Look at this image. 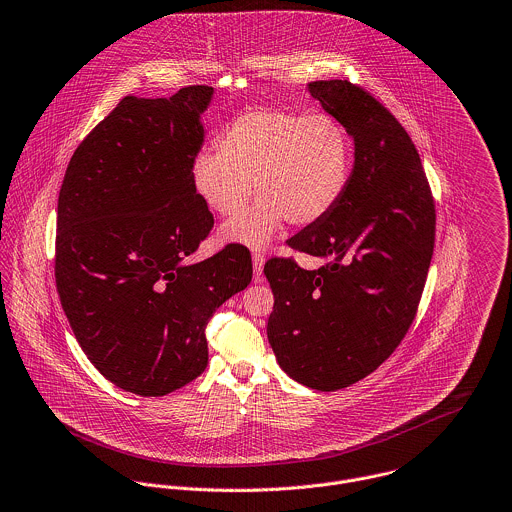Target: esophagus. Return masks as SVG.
I'll return each instance as SVG.
<instances>
[{
  "mask_svg": "<svg viewBox=\"0 0 512 512\" xmlns=\"http://www.w3.org/2000/svg\"><path fill=\"white\" fill-rule=\"evenodd\" d=\"M263 265H265V257L261 253H253V275L259 281L261 273H263Z\"/></svg>",
  "mask_w": 512,
  "mask_h": 512,
  "instance_id": "34e87169",
  "label": "esophagus"
}]
</instances>
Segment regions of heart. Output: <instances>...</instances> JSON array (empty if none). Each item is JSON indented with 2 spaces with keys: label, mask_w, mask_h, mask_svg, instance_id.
I'll return each instance as SVG.
<instances>
[{
  "label": "heart",
  "mask_w": 512,
  "mask_h": 512,
  "mask_svg": "<svg viewBox=\"0 0 512 512\" xmlns=\"http://www.w3.org/2000/svg\"><path fill=\"white\" fill-rule=\"evenodd\" d=\"M353 149L345 127L325 113L257 109L239 115L217 137V153L191 165V185L203 205L237 215L221 229L227 243L261 249L283 223L305 227L327 217L351 177Z\"/></svg>",
  "instance_id": "obj_1"
}]
</instances>
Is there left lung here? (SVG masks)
<instances>
[{
  "mask_svg": "<svg viewBox=\"0 0 512 512\" xmlns=\"http://www.w3.org/2000/svg\"><path fill=\"white\" fill-rule=\"evenodd\" d=\"M309 93L353 137L355 163L335 209L287 245L323 259L307 271L269 259L267 337L279 367L317 391L371 375L407 335L435 247V203L403 125L365 89L313 81Z\"/></svg>",
  "mask_w": 512,
  "mask_h": 512,
  "instance_id": "obj_1",
  "label": "left lung"
}]
</instances>
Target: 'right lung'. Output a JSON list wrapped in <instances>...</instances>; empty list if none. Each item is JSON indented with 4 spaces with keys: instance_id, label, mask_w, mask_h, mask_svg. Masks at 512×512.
I'll use <instances>...</instances> for the list:
<instances>
[{
    "instance_id": "1",
    "label": "right lung",
    "mask_w": 512,
    "mask_h": 512,
    "mask_svg": "<svg viewBox=\"0 0 512 512\" xmlns=\"http://www.w3.org/2000/svg\"><path fill=\"white\" fill-rule=\"evenodd\" d=\"M213 87L127 95L75 149L57 199L55 285L93 367L141 397L207 367L205 327L253 277L243 245L187 263L213 227L191 165Z\"/></svg>"
}]
</instances>
